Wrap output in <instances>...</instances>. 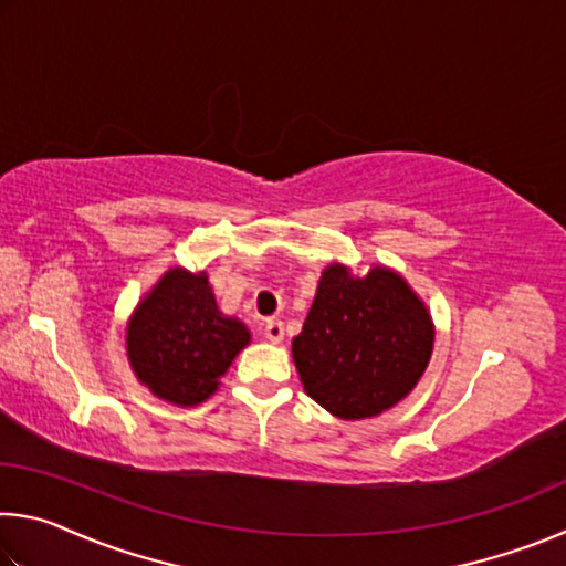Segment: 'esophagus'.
<instances>
[{"mask_svg":"<svg viewBox=\"0 0 566 566\" xmlns=\"http://www.w3.org/2000/svg\"><path fill=\"white\" fill-rule=\"evenodd\" d=\"M264 337L272 344H280L284 339V324L280 319H270L264 324Z\"/></svg>","mask_w":566,"mask_h":566,"instance_id":"obj_1","label":"esophagus"}]
</instances>
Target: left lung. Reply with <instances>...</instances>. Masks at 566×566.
Wrapping results in <instances>:
<instances>
[{
  "mask_svg": "<svg viewBox=\"0 0 566 566\" xmlns=\"http://www.w3.org/2000/svg\"><path fill=\"white\" fill-rule=\"evenodd\" d=\"M434 324L415 290L387 266L354 276L329 264L292 342L304 391L339 419L377 417L424 375Z\"/></svg>",
  "mask_w": 566,
  "mask_h": 566,
  "instance_id": "1",
  "label": "left lung"
}]
</instances>
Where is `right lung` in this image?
<instances>
[{
	"label": "right lung",
	"instance_id": "right-lung-1",
	"mask_svg": "<svg viewBox=\"0 0 566 566\" xmlns=\"http://www.w3.org/2000/svg\"><path fill=\"white\" fill-rule=\"evenodd\" d=\"M249 329L219 312L207 272L169 270L127 324V357L151 395L179 407L209 399Z\"/></svg>",
	"mask_w": 566,
	"mask_h": 566
}]
</instances>
